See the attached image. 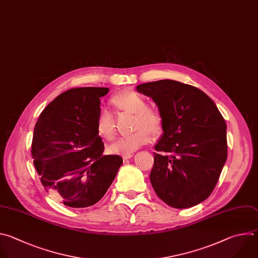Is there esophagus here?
<instances>
[{
    "mask_svg": "<svg viewBox=\"0 0 258 258\" xmlns=\"http://www.w3.org/2000/svg\"><path fill=\"white\" fill-rule=\"evenodd\" d=\"M132 157H133V153H126V154H123V156H122L123 160H128V159H130Z\"/></svg>",
    "mask_w": 258,
    "mask_h": 258,
    "instance_id": "esophagus-1",
    "label": "esophagus"
}]
</instances>
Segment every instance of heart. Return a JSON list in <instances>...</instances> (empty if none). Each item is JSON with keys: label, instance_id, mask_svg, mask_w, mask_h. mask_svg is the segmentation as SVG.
Segmentation results:
<instances>
[{"label": "heart", "instance_id": "1", "mask_svg": "<svg viewBox=\"0 0 258 258\" xmlns=\"http://www.w3.org/2000/svg\"><path fill=\"white\" fill-rule=\"evenodd\" d=\"M112 106L117 112L133 115L130 135L121 137L109 147L111 153H131L151 141V134L159 136L164 130V117L160 110L147 105V99L141 93L125 89L114 94L111 99ZM97 134L108 141L115 139L117 134L115 117L109 111L102 109L98 112L95 122Z\"/></svg>", "mask_w": 258, "mask_h": 258}]
</instances>
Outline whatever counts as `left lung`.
<instances>
[{"mask_svg": "<svg viewBox=\"0 0 258 258\" xmlns=\"http://www.w3.org/2000/svg\"><path fill=\"white\" fill-rule=\"evenodd\" d=\"M136 89L151 97L164 117L151 185L170 207H194L212 194L226 163V121L213 99L195 86L166 79Z\"/></svg>", "mask_w": 258, "mask_h": 258, "instance_id": "left-lung-1", "label": "left lung"}]
</instances>
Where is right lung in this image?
Here are the masks:
<instances>
[{
  "mask_svg": "<svg viewBox=\"0 0 258 258\" xmlns=\"http://www.w3.org/2000/svg\"><path fill=\"white\" fill-rule=\"evenodd\" d=\"M107 87H75L40 113L31 143L34 168L45 191L67 207L95 204L113 183L123 160L102 156L95 122Z\"/></svg>",
  "mask_w": 258,
  "mask_h": 258,
  "instance_id": "obj_1",
  "label": "right lung"
}]
</instances>
